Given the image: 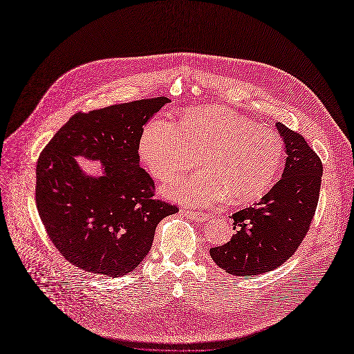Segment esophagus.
I'll return each instance as SVG.
<instances>
[{"label": "esophagus", "instance_id": "1", "mask_svg": "<svg viewBox=\"0 0 354 354\" xmlns=\"http://www.w3.org/2000/svg\"><path fill=\"white\" fill-rule=\"evenodd\" d=\"M180 213H182V216H186V217H189L190 220H193V221H205V220H207L209 218V214H206V213H198V212H190V210H186V209H182L180 210Z\"/></svg>", "mask_w": 354, "mask_h": 354}]
</instances>
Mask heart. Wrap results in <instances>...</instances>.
I'll use <instances>...</instances> for the list:
<instances>
[{
    "label": "heart",
    "mask_w": 354,
    "mask_h": 354,
    "mask_svg": "<svg viewBox=\"0 0 354 354\" xmlns=\"http://www.w3.org/2000/svg\"><path fill=\"white\" fill-rule=\"evenodd\" d=\"M138 154L156 178L171 182L193 169L200 174L167 187L189 206H207L225 197L242 205L262 197L274 183L284 160L281 136L228 108L213 105L182 115L179 124L151 120L138 140Z\"/></svg>",
    "instance_id": "heart-1"
}]
</instances>
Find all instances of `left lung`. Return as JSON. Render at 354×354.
I'll return each instance as SVG.
<instances>
[{
  "label": "left lung",
  "mask_w": 354,
  "mask_h": 354,
  "mask_svg": "<svg viewBox=\"0 0 354 354\" xmlns=\"http://www.w3.org/2000/svg\"><path fill=\"white\" fill-rule=\"evenodd\" d=\"M276 127L287 154L281 179L254 207L232 214L231 241L210 249L217 266L234 276H257L281 266L307 235L317 210L322 162L299 133L280 122Z\"/></svg>",
  "instance_id": "obj_1"
}]
</instances>
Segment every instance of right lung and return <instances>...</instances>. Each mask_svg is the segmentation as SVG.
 Wrapping results in <instances>:
<instances>
[{
    "label": "right lung",
    "mask_w": 354,
    "mask_h": 354,
    "mask_svg": "<svg viewBox=\"0 0 354 354\" xmlns=\"http://www.w3.org/2000/svg\"><path fill=\"white\" fill-rule=\"evenodd\" d=\"M169 102L165 96L75 113L48 141L36 165V207L47 235L75 268L109 277L147 257L158 223L178 207L154 198L140 167L142 127ZM78 156L101 162L84 174Z\"/></svg>",
    "instance_id": "obj_1"
}]
</instances>
